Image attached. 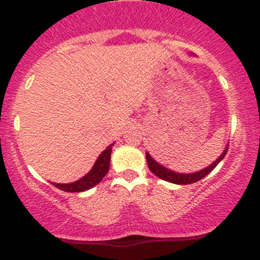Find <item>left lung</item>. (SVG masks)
<instances>
[{"instance_id": "obj_1", "label": "left lung", "mask_w": 260, "mask_h": 260, "mask_svg": "<svg viewBox=\"0 0 260 260\" xmlns=\"http://www.w3.org/2000/svg\"><path fill=\"white\" fill-rule=\"evenodd\" d=\"M228 149H229V145H226L225 150L222 151V154L220 155V156L217 157L213 164H210L208 168L203 169L201 171L193 172V174H180V172H175L172 171V170L165 168L164 165H160L159 162H156V161L150 156V154H149L148 151L145 155H147V162H148L149 169H150V171L153 172L155 176H157V177L161 178V180L171 182V183H175V184H189L202 180V178H204L205 176L210 174V172L216 168L217 164L225 157L226 153H228Z\"/></svg>"}]
</instances>
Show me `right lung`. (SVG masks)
I'll use <instances>...</instances> for the list:
<instances>
[{
	"label": "right lung",
	"instance_id": "obj_1",
	"mask_svg": "<svg viewBox=\"0 0 260 260\" xmlns=\"http://www.w3.org/2000/svg\"><path fill=\"white\" fill-rule=\"evenodd\" d=\"M112 145L110 144L105 150L103 151L95 161L94 166H92L90 171L78 181L71 182V183H52L53 186L59 188V189L64 190V192H84V190L90 189V188L96 186L99 182L105 177L110 169V159H111V151Z\"/></svg>",
	"mask_w": 260,
	"mask_h": 260
}]
</instances>
